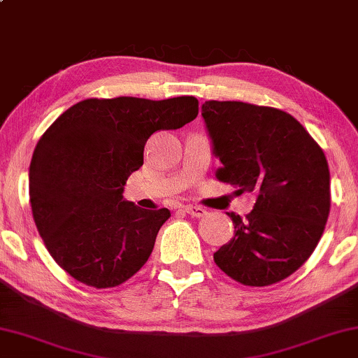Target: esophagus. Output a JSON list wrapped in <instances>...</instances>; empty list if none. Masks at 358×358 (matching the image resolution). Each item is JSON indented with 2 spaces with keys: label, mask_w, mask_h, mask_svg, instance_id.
<instances>
[{
  "label": "esophagus",
  "mask_w": 358,
  "mask_h": 358,
  "mask_svg": "<svg viewBox=\"0 0 358 358\" xmlns=\"http://www.w3.org/2000/svg\"><path fill=\"white\" fill-rule=\"evenodd\" d=\"M184 211H185V213H189L190 216H194V217H201V216L206 215L205 208H201V206H195V205H185Z\"/></svg>",
  "instance_id": "esophagus-1"
}]
</instances>
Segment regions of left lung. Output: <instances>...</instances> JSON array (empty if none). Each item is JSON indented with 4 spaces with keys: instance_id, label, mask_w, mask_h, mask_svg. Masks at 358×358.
Listing matches in <instances>:
<instances>
[{
    "instance_id": "1",
    "label": "left lung",
    "mask_w": 358,
    "mask_h": 358,
    "mask_svg": "<svg viewBox=\"0 0 358 358\" xmlns=\"http://www.w3.org/2000/svg\"><path fill=\"white\" fill-rule=\"evenodd\" d=\"M201 116L216 178L252 192L257 200L234 222V237L215 252V263L245 286L279 282L303 265L318 245L331 206L323 150L297 119L276 108L242 101H205Z\"/></svg>"
}]
</instances>
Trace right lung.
Returning a JSON list of instances; mask_svg holds the SVG:
<instances>
[{
    "mask_svg": "<svg viewBox=\"0 0 358 358\" xmlns=\"http://www.w3.org/2000/svg\"><path fill=\"white\" fill-rule=\"evenodd\" d=\"M196 115L195 96L89 98L51 124L30 162L29 195L41 239L66 273L106 289L147 263L171 213L124 200V185L143 164L152 134L182 127Z\"/></svg>",
    "mask_w": 358,
    "mask_h": 358,
    "instance_id": "add662e5",
    "label": "right lung"
}]
</instances>
